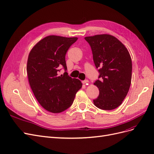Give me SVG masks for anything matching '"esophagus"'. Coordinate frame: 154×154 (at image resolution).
I'll return each mask as SVG.
<instances>
[{"label":"esophagus","mask_w":154,"mask_h":154,"mask_svg":"<svg viewBox=\"0 0 154 154\" xmlns=\"http://www.w3.org/2000/svg\"><path fill=\"white\" fill-rule=\"evenodd\" d=\"M82 83H83V84H87V83H88V80H83V81H82Z\"/></svg>","instance_id":"obj_1"}]
</instances>
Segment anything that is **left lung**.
I'll return each instance as SVG.
<instances>
[{"mask_svg":"<svg viewBox=\"0 0 154 154\" xmlns=\"http://www.w3.org/2000/svg\"><path fill=\"white\" fill-rule=\"evenodd\" d=\"M100 75L94 84L100 94L93 100L97 108L110 110L118 107L131 84L132 64L128 51L116 37L107 35L87 36Z\"/></svg>","mask_w":154,"mask_h":154,"instance_id":"1","label":"left lung"}]
</instances>
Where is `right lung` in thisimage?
I'll return each instance as SVG.
<instances>
[{
  "mask_svg": "<svg viewBox=\"0 0 154 154\" xmlns=\"http://www.w3.org/2000/svg\"><path fill=\"white\" fill-rule=\"evenodd\" d=\"M77 40V37L48 36L29 54L27 73L30 87L38 103L51 112L60 113L67 109L82 88V82L66 72V53ZM61 67L65 72L59 76Z\"/></svg>",
  "mask_w": 154,
  "mask_h": 154,
  "instance_id": "obj_1",
  "label": "right lung"
}]
</instances>
